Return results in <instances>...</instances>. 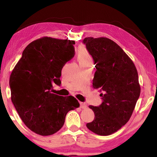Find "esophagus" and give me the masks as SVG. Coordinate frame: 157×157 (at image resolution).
Wrapping results in <instances>:
<instances>
[{"instance_id": "34e87169", "label": "esophagus", "mask_w": 157, "mask_h": 157, "mask_svg": "<svg viewBox=\"0 0 157 157\" xmlns=\"http://www.w3.org/2000/svg\"><path fill=\"white\" fill-rule=\"evenodd\" d=\"M87 107V105L86 103L84 102H80V108L82 109H86Z\"/></svg>"}]
</instances>
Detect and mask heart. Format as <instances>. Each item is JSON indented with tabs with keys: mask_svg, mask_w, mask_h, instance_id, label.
I'll use <instances>...</instances> for the list:
<instances>
[{
	"mask_svg": "<svg viewBox=\"0 0 157 157\" xmlns=\"http://www.w3.org/2000/svg\"><path fill=\"white\" fill-rule=\"evenodd\" d=\"M78 60L79 62H86L90 60V57L88 53L84 49L79 50L78 53Z\"/></svg>",
	"mask_w": 157,
	"mask_h": 157,
	"instance_id": "1",
	"label": "heart"
}]
</instances>
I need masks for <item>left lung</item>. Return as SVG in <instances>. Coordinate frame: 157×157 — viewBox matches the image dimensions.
Segmentation results:
<instances>
[{
    "label": "left lung",
    "instance_id": "left-lung-1",
    "mask_svg": "<svg viewBox=\"0 0 157 157\" xmlns=\"http://www.w3.org/2000/svg\"><path fill=\"white\" fill-rule=\"evenodd\" d=\"M95 64L93 86L102 94L98 107L89 105L94 120L86 127L95 134L108 136L129 121L140 96L136 66L124 50L106 37H86L83 40Z\"/></svg>",
    "mask_w": 157,
    "mask_h": 157
}]
</instances>
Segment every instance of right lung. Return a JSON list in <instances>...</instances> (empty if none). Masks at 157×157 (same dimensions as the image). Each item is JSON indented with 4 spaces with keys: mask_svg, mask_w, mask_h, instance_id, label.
<instances>
[{
    "mask_svg": "<svg viewBox=\"0 0 157 157\" xmlns=\"http://www.w3.org/2000/svg\"><path fill=\"white\" fill-rule=\"evenodd\" d=\"M75 41L44 36L28 45L10 78L11 100L31 131L52 135L62 128L69 111L79 107L75 98L52 94L61 84L62 69L75 55Z\"/></svg>",
    "mask_w": 157,
    "mask_h": 157,
    "instance_id": "obj_1",
    "label": "right lung"
}]
</instances>
